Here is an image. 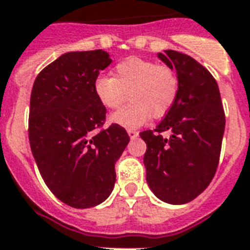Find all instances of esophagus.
I'll return each instance as SVG.
<instances>
[{
	"label": "esophagus",
	"instance_id": "1",
	"mask_svg": "<svg viewBox=\"0 0 250 250\" xmlns=\"http://www.w3.org/2000/svg\"><path fill=\"white\" fill-rule=\"evenodd\" d=\"M128 136H129V138H131V140H134V138L138 137V132L133 131V129H129V131H128Z\"/></svg>",
	"mask_w": 250,
	"mask_h": 250
}]
</instances>
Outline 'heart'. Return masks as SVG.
<instances>
[{"mask_svg":"<svg viewBox=\"0 0 250 250\" xmlns=\"http://www.w3.org/2000/svg\"><path fill=\"white\" fill-rule=\"evenodd\" d=\"M177 74L166 65L131 56L113 69V78L98 75L93 92L99 103L108 109L122 105L129 97L131 103L110 116V122L125 129L146 125L152 114L164 117L172 108L179 95Z\"/></svg>","mask_w":250,"mask_h":250,"instance_id":"obj_1","label":"heart"}]
</instances>
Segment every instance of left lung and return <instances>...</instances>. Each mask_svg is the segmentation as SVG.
I'll use <instances>...</instances> for the list:
<instances>
[{
  "instance_id": "obj_1",
  "label": "left lung",
  "mask_w": 250,
  "mask_h": 250,
  "mask_svg": "<svg viewBox=\"0 0 250 250\" xmlns=\"http://www.w3.org/2000/svg\"><path fill=\"white\" fill-rule=\"evenodd\" d=\"M158 59L175 69L179 95L155 132L140 133L147 145L143 164L151 191L172 205L190 203L205 190L218 168L225 116L211 74L186 54L165 50ZM162 131L170 137L164 138Z\"/></svg>"
}]
</instances>
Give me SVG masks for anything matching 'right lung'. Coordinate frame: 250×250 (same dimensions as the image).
<instances>
[{
    "label": "right lung",
    "instance_id": "add662e5",
    "mask_svg": "<svg viewBox=\"0 0 250 250\" xmlns=\"http://www.w3.org/2000/svg\"><path fill=\"white\" fill-rule=\"evenodd\" d=\"M112 62L104 50L69 51L41 70L30 98L29 140L40 175L60 201L86 209L107 200L129 142L121 125L95 133L105 107L93 82Z\"/></svg>",
    "mask_w": 250,
    "mask_h": 250
}]
</instances>
